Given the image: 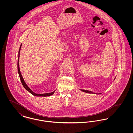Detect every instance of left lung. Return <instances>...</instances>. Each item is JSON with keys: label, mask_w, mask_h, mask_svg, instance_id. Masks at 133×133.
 I'll use <instances>...</instances> for the list:
<instances>
[{"label": "left lung", "mask_w": 133, "mask_h": 133, "mask_svg": "<svg viewBox=\"0 0 133 133\" xmlns=\"http://www.w3.org/2000/svg\"><path fill=\"white\" fill-rule=\"evenodd\" d=\"M116 77L114 79V80L115 79ZM81 91H83L84 92H85V93H90V94H101V93H94L91 91H89V90H84V89H80Z\"/></svg>", "instance_id": "8db88e82"}]
</instances>
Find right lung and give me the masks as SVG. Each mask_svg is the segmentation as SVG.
<instances>
[{
	"instance_id": "add662e5",
	"label": "right lung",
	"mask_w": 133,
	"mask_h": 133,
	"mask_svg": "<svg viewBox=\"0 0 133 133\" xmlns=\"http://www.w3.org/2000/svg\"><path fill=\"white\" fill-rule=\"evenodd\" d=\"M21 46H22V44H21L20 45V48H19V51H18V61H17V69H18V74H19V77H20V81L21 82V83L23 85V86L24 87V88L26 90L28 91L29 93H30L31 94H32L34 96H37V97H47V96H50L51 95H53L54 92H55L56 90H54V91L50 92V93H42V94H38V93H35V92H34L26 84L23 77L21 75V73L20 72V68H19V56H20V50H21Z\"/></svg>"
}]
</instances>
